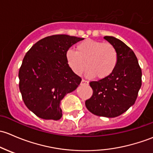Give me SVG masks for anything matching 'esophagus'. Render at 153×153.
<instances>
[{"label":"esophagus","instance_id":"1","mask_svg":"<svg viewBox=\"0 0 153 153\" xmlns=\"http://www.w3.org/2000/svg\"><path fill=\"white\" fill-rule=\"evenodd\" d=\"M88 85V82L86 81V80L82 79L81 82V85Z\"/></svg>","mask_w":153,"mask_h":153}]
</instances>
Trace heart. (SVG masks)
<instances>
[{
  "mask_svg": "<svg viewBox=\"0 0 153 153\" xmlns=\"http://www.w3.org/2000/svg\"><path fill=\"white\" fill-rule=\"evenodd\" d=\"M65 59L76 74L81 75L87 69L86 76L88 78L96 76L102 79L113 74L117 66L119 56L112 44L88 39L77 45L76 51L68 50Z\"/></svg>",
  "mask_w": 153,
  "mask_h": 153,
  "instance_id": "obj_1",
  "label": "heart"
}]
</instances>
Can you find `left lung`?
I'll return each instance as SVG.
<instances>
[{
  "mask_svg": "<svg viewBox=\"0 0 153 153\" xmlns=\"http://www.w3.org/2000/svg\"><path fill=\"white\" fill-rule=\"evenodd\" d=\"M104 38L116 48L119 60L111 75L90 82L93 95L85 101L93 114L113 118L120 116L134 105L141 86V68L133 50L122 40L111 36Z\"/></svg>",
  "mask_w": 153,
  "mask_h": 153,
  "instance_id": "1",
  "label": "left lung"
}]
</instances>
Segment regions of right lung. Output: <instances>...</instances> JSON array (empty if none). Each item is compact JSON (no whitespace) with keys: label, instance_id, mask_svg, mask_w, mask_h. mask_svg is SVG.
Listing matches in <instances>:
<instances>
[{"label":"right lung","instance_id":"obj_1","mask_svg":"<svg viewBox=\"0 0 153 153\" xmlns=\"http://www.w3.org/2000/svg\"><path fill=\"white\" fill-rule=\"evenodd\" d=\"M83 39L66 34L48 36L25 55L19 70V88L26 106L39 118L56 121L62 117L61 100L82 81L68 65L65 53Z\"/></svg>","mask_w":153,"mask_h":153}]
</instances>
